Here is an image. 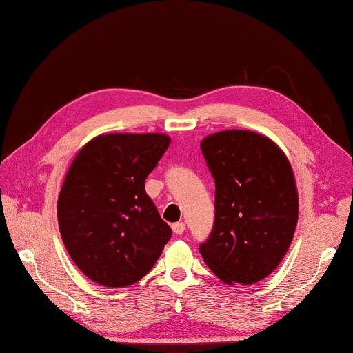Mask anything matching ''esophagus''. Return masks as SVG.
<instances>
[{"label":"esophagus","instance_id":"esophagus-1","mask_svg":"<svg viewBox=\"0 0 353 353\" xmlns=\"http://www.w3.org/2000/svg\"><path fill=\"white\" fill-rule=\"evenodd\" d=\"M172 232H174L176 235H182L185 232V223L183 221H179V223H174L172 224Z\"/></svg>","mask_w":353,"mask_h":353}]
</instances>
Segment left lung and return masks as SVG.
Returning a JSON list of instances; mask_svg holds the SVG:
<instances>
[{
    "label": "left lung",
    "instance_id": "1",
    "mask_svg": "<svg viewBox=\"0 0 353 353\" xmlns=\"http://www.w3.org/2000/svg\"><path fill=\"white\" fill-rule=\"evenodd\" d=\"M215 181V221L200 244L206 265L228 285H252L281 264L297 226L299 196L288 157L250 130L201 141Z\"/></svg>",
    "mask_w": 353,
    "mask_h": 353
}]
</instances>
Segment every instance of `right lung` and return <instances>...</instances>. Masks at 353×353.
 <instances>
[{
  "mask_svg": "<svg viewBox=\"0 0 353 353\" xmlns=\"http://www.w3.org/2000/svg\"><path fill=\"white\" fill-rule=\"evenodd\" d=\"M171 138L163 133L99 134L80 148L57 200L62 241L81 273L103 287L141 281L172 235L145 179Z\"/></svg>",
  "mask_w": 353,
  "mask_h": 353,
  "instance_id": "add662e5",
  "label": "right lung"
}]
</instances>
